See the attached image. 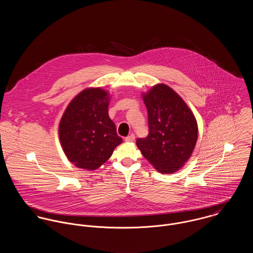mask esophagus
<instances>
[{"mask_svg": "<svg viewBox=\"0 0 253 253\" xmlns=\"http://www.w3.org/2000/svg\"><path fill=\"white\" fill-rule=\"evenodd\" d=\"M134 140H135V135L133 133H131V134H129L128 136L126 137V142H132Z\"/></svg>", "mask_w": 253, "mask_h": 253, "instance_id": "esophagus-1", "label": "esophagus"}]
</instances>
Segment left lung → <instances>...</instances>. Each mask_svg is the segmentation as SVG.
<instances>
[{
  "label": "left lung",
  "mask_w": 253,
  "mask_h": 253,
  "mask_svg": "<svg viewBox=\"0 0 253 253\" xmlns=\"http://www.w3.org/2000/svg\"><path fill=\"white\" fill-rule=\"evenodd\" d=\"M143 100L148 111L149 133L136 145L162 173L177 171L191 157L198 139V125L192 111L169 86H153Z\"/></svg>",
  "instance_id": "8db88e82"
}]
</instances>
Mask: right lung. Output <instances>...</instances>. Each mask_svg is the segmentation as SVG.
Here are the masks:
<instances>
[{"label": "right lung", "instance_id": "obj_1", "mask_svg": "<svg viewBox=\"0 0 253 253\" xmlns=\"http://www.w3.org/2000/svg\"><path fill=\"white\" fill-rule=\"evenodd\" d=\"M109 100L104 89L86 88L73 99L61 118L60 143L77 168L98 169L123 141L109 118Z\"/></svg>", "mask_w": 253, "mask_h": 253}]
</instances>
